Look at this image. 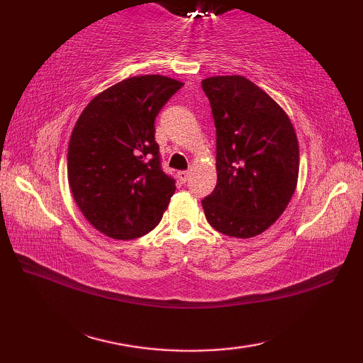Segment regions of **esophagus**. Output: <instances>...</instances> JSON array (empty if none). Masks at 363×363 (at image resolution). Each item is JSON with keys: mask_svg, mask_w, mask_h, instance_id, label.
I'll return each mask as SVG.
<instances>
[{"mask_svg": "<svg viewBox=\"0 0 363 363\" xmlns=\"http://www.w3.org/2000/svg\"><path fill=\"white\" fill-rule=\"evenodd\" d=\"M177 176H179V181H181L182 184H186V182L189 181V177H190V172H189V169H186V172H179V173H177Z\"/></svg>", "mask_w": 363, "mask_h": 363, "instance_id": "34e87169", "label": "esophagus"}]
</instances>
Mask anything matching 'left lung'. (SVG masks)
<instances>
[{
	"label": "left lung",
	"instance_id": "obj_1",
	"mask_svg": "<svg viewBox=\"0 0 363 363\" xmlns=\"http://www.w3.org/2000/svg\"><path fill=\"white\" fill-rule=\"evenodd\" d=\"M201 86L217 128V186L201 201L206 218L229 237L259 235L295 194V129L281 106L243 76H213Z\"/></svg>",
	"mask_w": 363,
	"mask_h": 363
}]
</instances>
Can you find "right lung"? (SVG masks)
Returning <instances> with one entry per match:
<instances>
[{
  "mask_svg": "<svg viewBox=\"0 0 363 363\" xmlns=\"http://www.w3.org/2000/svg\"><path fill=\"white\" fill-rule=\"evenodd\" d=\"M182 82L160 74L134 76L95 96L68 145V184L79 211L117 240L159 225L176 186L160 165L154 120Z\"/></svg>",
  "mask_w": 363,
  "mask_h": 363,
  "instance_id": "1",
  "label": "right lung"
}]
</instances>
